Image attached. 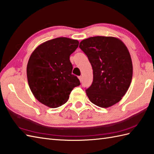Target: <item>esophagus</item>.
<instances>
[{
    "label": "esophagus",
    "mask_w": 154,
    "mask_h": 154,
    "mask_svg": "<svg viewBox=\"0 0 154 154\" xmlns=\"http://www.w3.org/2000/svg\"><path fill=\"white\" fill-rule=\"evenodd\" d=\"M79 79L80 81V82H81V81H82V77H81V76L79 77Z\"/></svg>",
    "instance_id": "esophagus-1"
}]
</instances>
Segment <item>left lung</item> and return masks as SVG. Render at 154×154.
Listing matches in <instances>:
<instances>
[{
    "label": "left lung",
    "instance_id": "1",
    "mask_svg": "<svg viewBox=\"0 0 154 154\" xmlns=\"http://www.w3.org/2000/svg\"><path fill=\"white\" fill-rule=\"evenodd\" d=\"M79 48L93 70L92 85L86 89L91 102L102 108L119 103L132 79V59L126 45L117 38L94 36L81 41Z\"/></svg>",
    "mask_w": 154,
    "mask_h": 154
}]
</instances>
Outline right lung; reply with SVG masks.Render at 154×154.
Here are the masks:
<instances>
[{
	"instance_id": "right-lung-1",
	"label": "right lung",
	"mask_w": 154,
	"mask_h": 154,
	"mask_svg": "<svg viewBox=\"0 0 154 154\" xmlns=\"http://www.w3.org/2000/svg\"><path fill=\"white\" fill-rule=\"evenodd\" d=\"M79 41L61 37L44 42L32 52L26 73L30 89L39 102L57 108L67 102L79 79L72 75L70 55L76 50Z\"/></svg>"
}]
</instances>
